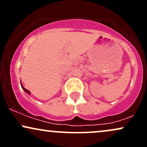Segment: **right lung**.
<instances>
[{
	"label": "right lung",
	"mask_w": 147,
	"mask_h": 147,
	"mask_svg": "<svg viewBox=\"0 0 147 147\" xmlns=\"http://www.w3.org/2000/svg\"><path fill=\"white\" fill-rule=\"evenodd\" d=\"M21 86L22 88H23V90H24L25 92H27V93H28V95H30V94H31V93H30V91H29V90H27V89H26V88H24V87H23V86H22V84H21Z\"/></svg>",
	"instance_id": "add662e5"
}]
</instances>
